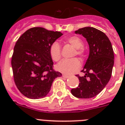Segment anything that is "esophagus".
I'll list each match as a JSON object with an SVG mask.
<instances>
[{
  "label": "esophagus",
  "mask_w": 125,
  "mask_h": 125,
  "mask_svg": "<svg viewBox=\"0 0 125 125\" xmlns=\"http://www.w3.org/2000/svg\"><path fill=\"white\" fill-rule=\"evenodd\" d=\"M62 76L64 78H68L69 77L68 75H66V74H62Z\"/></svg>",
  "instance_id": "obj_1"
}]
</instances>
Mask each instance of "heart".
<instances>
[{
    "label": "heart",
    "instance_id": "heart-1",
    "mask_svg": "<svg viewBox=\"0 0 125 125\" xmlns=\"http://www.w3.org/2000/svg\"><path fill=\"white\" fill-rule=\"evenodd\" d=\"M67 42L72 45L76 48L74 56H79L81 59H84L85 56V51L83 46V40L77 36H69L66 39ZM49 54L51 57L54 61H59L62 57L61 46L58 42L55 41L51 44L49 47ZM81 63L78 58L72 59H64L56 66L57 71L66 74H71L80 69Z\"/></svg>",
    "mask_w": 125,
    "mask_h": 125
}]
</instances>
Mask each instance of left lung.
I'll list each match as a JSON object with an SVG mask.
<instances>
[{"label": "left lung", "instance_id": "obj_1", "mask_svg": "<svg viewBox=\"0 0 125 125\" xmlns=\"http://www.w3.org/2000/svg\"><path fill=\"white\" fill-rule=\"evenodd\" d=\"M76 34H82L89 46V54L84 69V76L77 74L80 83L71 89L73 95L78 98H91L102 91L110 81L114 65V52L106 35L91 27L79 29Z\"/></svg>", "mask_w": 125, "mask_h": 125}]
</instances>
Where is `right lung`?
<instances>
[{
    "instance_id": "right-lung-1",
    "label": "right lung",
    "mask_w": 125,
    "mask_h": 125,
    "mask_svg": "<svg viewBox=\"0 0 125 125\" xmlns=\"http://www.w3.org/2000/svg\"><path fill=\"white\" fill-rule=\"evenodd\" d=\"M62 35L61 32L36 27L26 31L16 42L11 60L14 80L27 98L46 96L54 79L62 75L53 69L49 54L51 44Z\"/></svg>"
}]
</instances>
